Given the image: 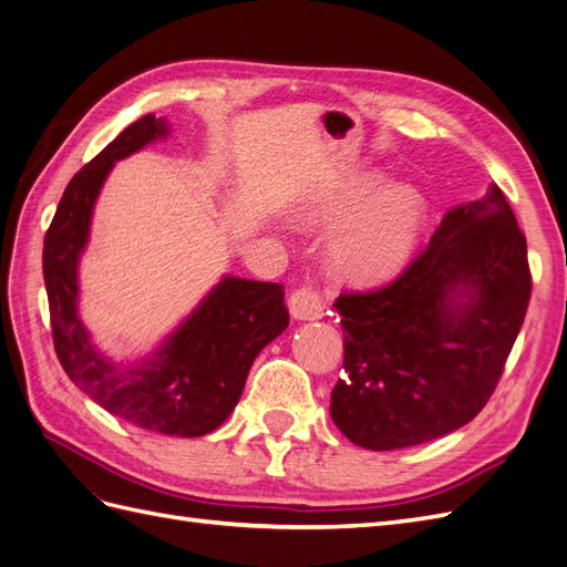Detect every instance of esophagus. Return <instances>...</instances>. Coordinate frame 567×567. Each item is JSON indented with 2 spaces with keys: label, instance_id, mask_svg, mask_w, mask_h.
<instances>
[{
  "label": "esophagus",
  "instance_id": "obj_1",
  "mask_svg": "<svg viewBox=\"0 0 567 567\" xmlns=\"http://www.w3.org/2000/svg\"><path fill=\"white\" fill-rule=\"evenodd\" d=\"M288 310L290 317L300 321H315L323 317V300L319 298L317 290L312 288H298L288 298Z\"/></svg>",
  "mask_w": 567,
  "mask_h": 567
}]
</instances>
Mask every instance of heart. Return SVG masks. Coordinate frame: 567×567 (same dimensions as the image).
I'll return each instance as SVG.
<instances>
[{
    "label": "heart",
    "instance_id": "b5f03b06",
    "mask_svg": "<svg viewBox=\"0 0 567 567\" xmlns=\"http://www.w3.org/2000/svg\"><path fill=\"white\" fill-rule=\"evenodd\" d=\"M385 184L367 173L302 213L310 227L331 229L329 265L340 279L369 286L398 274L414 252L425 225L423 196L411 184Z\"/></svg>",
    "mask_w": 567,
    "mask_h": 567
}]
</instances>
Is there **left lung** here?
<instances>
[{
    "instance_id": "left-lung-1",
    "label": "left lung",
    "mask_w": 567,
    "mask_h": 567,
    "mask_svg": "<svg viewBox=\"0 0 567 567\" xmlns=\"http://www.w3.org/2000/svg\"><path fill=\"white\" fill-rule=\"evenodd\" d=\"M527 244L504 192L452 208L427 248L381 290L342 293V369L331 419L388 452L473 421L494 392L529 302Z\"/></svg>"
}]
</instances>
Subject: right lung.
Segmentation results:
<instances>
[{
	"label": "right lung",
	"instance_id": "right-lung-1",
	"mask_svg": "<svg viewBox=\"0 0 567 567\" xmlns=\"http://www.w3.org/2000/svg\"><path fill=\"white\" fill-rule=\"evenodd\" d=\"M167 134V120L148 113L80 169L44 236L42 269L54 348L68 379L113 416L144 431L200 437L227 421L255 357L286 331L284 286L227 274L156 350L134 364H117L101 352L78 312V267L101 186L117 161Z\"/></svg>",
	"mask_w": 567,
	"mask_h": 567
}]
</instances>
